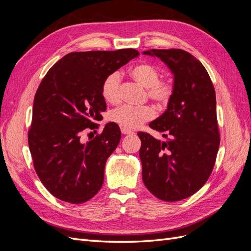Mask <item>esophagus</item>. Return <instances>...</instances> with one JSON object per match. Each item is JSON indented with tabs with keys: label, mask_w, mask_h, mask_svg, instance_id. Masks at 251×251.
<instances>
[{
	"label": "esophagus",
	"mask_w": 251,
	"mask_h": 251,
	"mask_svg": "<svg viewBox=\"0 0 251 251\" xmlns=\"http://www.w3.org/2000/svg\"><path fill=\"white\" fill-rule=\"evenodd\" d=\"M121 133L125 134V135H130V134H134L133 131L128 130V128H126V127H121Z\"/></svg>",
	"instance_id": "obj_1"
}]
</instances>
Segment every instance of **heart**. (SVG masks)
<instances>
[{"label": "heart", "instance_id": "heart-1", "mask_svg": "<svg viewBox=\"0 0 251 251\" xmlns=\"http://www.w3.org/2000/svg\"><path fill=\"white\" fill-rule=\"evenodd\" d=\"M131 76L143 88H147L150 100L159 107H165L173 96V86L170 82L159 80L160 72L153 65L142 63L134 66L130 71ZM101 95L105 101L117 103L120 100V74L113 72L104 78L101 85ZM155 112L149 105L132 107L121 105L109 114V119L126 128H136L142 124L153 119Z\"/></svg>", "mask_w": 251, "mask_h": 251}]
</instances>
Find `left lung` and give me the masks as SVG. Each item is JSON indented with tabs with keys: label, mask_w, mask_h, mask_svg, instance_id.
<instances>
[{
	"label": "left lung",
	"mask_w": 251,
	"mask_h": 251,
	"mask_svg": "<svg viewBox=\"0 0 251 251\" xmlns=\"http://www.w3.org/2000/svg\"><path fill=\"white\" fill-rule=\"evenodd\" d=\"M174 75L168 109L150 126L165 141L139 132L142 180L158 199L188 198L205 184L214 169L220 146L216 92L200 60L181 49H151Z\"/></svg>",
	"instance_id": "1"
}]
</instances>
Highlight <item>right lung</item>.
I'll return each instance as SVG.
<instances>
[{"mask_svg":"<svg viewBox=\"0 0 251 251\" xmlns=\"http://www.w3.org/2000/svg\"><path fill=\"white\" fill-rule=\"evenodd\" d=\"M139 52H71L53 65L37 89L28 144L34 170L44 186L55 198L83 203L103 183L104 165L117 148L121 132L109 123L101 134L86 143L81 134L97 128L107 109L101 85Z\"/></svg>","mask_w":251,"mask_h":251,"instance_id":"add662e5","label":"right lung"}]
</instances>
